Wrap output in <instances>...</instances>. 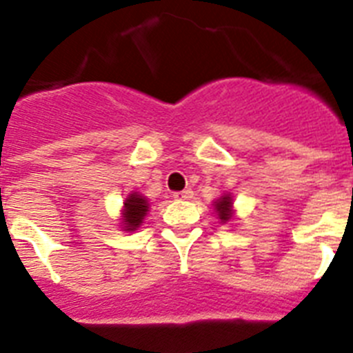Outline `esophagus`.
I'll use <instances>...</instances> for the list:
<instances>
[{
  "label": "esophagus",
  "instance_id": "1",
  "mask_svg": "<svg viewBox=\"0 0 353 353\" xmlns=\"http://www.w3.org/2000/svg\"><path fill=\"white\" fill-rule=\"evenodd\" d=\"M173 198L174 199H191L192 198V191H191V189H183L182 192H174Z\"/></svg>",
  "mask_w": 353,
  "mask_h": 353
}]
</instances>
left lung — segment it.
Segmentation results:
<instances>
[{
  "label": "left lung",
  "mask_w": 353,
  "mask_h": 353,
  "mask_svg": "<svg viewBox=\"0 0 353 353\" xmlns=\"http://www.w3.org/2000/svg\"><path fill=\"white\" fill-rule=\"evenodd\" d=\"M214 212L217 215V219L221 221V224L230 223L232 219H235V208H233V196L230 192H224L221 198H217L214 201Z\"/></svg>",
  "instance_id": "left-lung-1"
}]
</instances>
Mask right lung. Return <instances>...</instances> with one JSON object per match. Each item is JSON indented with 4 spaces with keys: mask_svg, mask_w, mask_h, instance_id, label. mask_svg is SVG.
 Listing matches in <instances>:
<instances>
[{
    "mask_svg": "<svg viewBox=\"0 0 353 353\" xmlns=\"http://www.w3.org/2000/svg\"><path fill=\"white\" fill-rule=\"evenodd\" d=\"M150 203L148 199L145 198L139 192H129V196L123 201V207H121V219H120V228L123 232H136L139 226L145 221L146 214H148Z\"/></svg>",
    "mask_w": 353,
    "mask_h": 353,
    "instance_id": "add662e5",
    "label": "right lung"
}]
</instances>
